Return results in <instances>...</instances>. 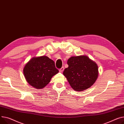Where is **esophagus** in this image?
I'll list each match as a JSON object with an SVG mask.
<instances>
[{
    "label": "esophagus",
    "mask_w": 124,
    "mask_h": 124,
    "mask_svg": "<svg viewBox=\"0 0 124 124\" xmlns=\"http://www.w3.org/2000/svg\"><path fill=\"white\" fill-rule=\"evenodd\" d=\"M64 70V67H62L61 68H60V69H59V72H61V73H62V72H63Z\"/></svg>",
    "instance_id": "obj_1"
}]
</instances>
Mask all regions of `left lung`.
Masks as SVG:
<instances>
[{
    "instance_id": "1",
    "label": "left lung",
    "mask_w": 124,
    "mask_h": 124,
    "mask_svg": "<svg viewBox=\"0 0 124 124\" xmlns=\"http://www.w3.org/2000/svg\"><path fill=\"white\" fill-rule=\"evenodd\" d=\"M68 67L63 75L71 87L76 91H82L91 87L98 76L97 64L85 55L71 57L67 61Z\"/></svg>"
}]
</instances>
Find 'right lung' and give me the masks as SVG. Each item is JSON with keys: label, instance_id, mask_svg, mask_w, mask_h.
I'll return each mask as SVG.
<instances>
[{"label": "right lung", "instance_id": "add662e5", "mask_svg": "<svg viewBox=\"0 0 124 124\" xmlns=\"http://www.w3.org/2000/svg\"><path fill=\"white\" fill-rule=\"evenodd\" d=\"M58 72L54 62L46 56L33 57L23 69L24 77L28 84L37 89L44 88Z\"/></svg>", "mask_w": 124, "mask_h": 124}]
</instances>
